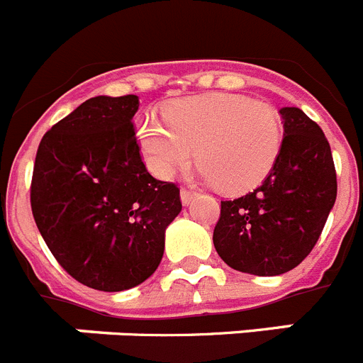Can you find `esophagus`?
Masks as SVG:
<instances>
[{"label": "esophagus", "instance_id": "esophagus-1", "mask_svg": "<svg viewBox=\"0 0 363 363\" xmlns=\"http://www.w3.org/2000/svg\"><path fill=\"white\" fill-rule=\"evenodd\" d=\"M179 196H182V203L189 205V203H192V200H194V198H196V192L189 191V189H182Z\"/></svg>", "mask_w": 363, "mask_h": 363}]
</instances>
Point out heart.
I'll return each mask as SVG.
<instances>
[{
  "label": "heart",
  "mask_w": 363,
  "mask_h": 363,
  "mask_svg": "<svg viewBox=\"0 0 363 363\" xmlns=\"http://www.w3.org/2000/svg\"><path fill=\"white\" fill-rule=\"evenodd\" d=\"M138 143L158 178H171L191 162L194 149L198 174L225 192L258 187L280 156L284 129L278 112L245 96L211 92L172 101L165 123L140 118Z\"/></svg>",
  "instance_id": "b5f03b06"
}]
</instances>
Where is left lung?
I'll return each instance as SVG.
<instances>
[{
  "mask_svg": "<svg viewBox=\"0 0 363 363\" xmlns=\"http://www.w3.org/2000/svg\"><path fill=\"white\" fill-rule=\"evenodd\" d=\"M284 140L264 184L221 201L216 252L229 267L278 277L301 264L318 242L336 201V171L325 134L298 107L280 108Z\"/></svg>",
  "mask_w": 363,
  "mask_h": 363,
  "instance_id": "8db88e82",
  "label": "left lung"
}]
</instances>
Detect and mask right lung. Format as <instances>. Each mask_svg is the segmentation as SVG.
I'll use <instances>...</instances> for the list:
<instances>
[{"label":"right lung","mask_w":363,"mask_h":363,"mask_svg":"<svg viewBox=\"0 0 363 363\" xmlns=\"http://www.w3.org/2000/svg\"><path fill=\"white\" fill-rule=\"evenodd\" d=\"M138 96H96L45 134L30 207L70 277L105 293L133 289L158 269L179 189L147 172L133 118Z\"/></svg>","instance_id":"add662e5"}]
</instances>
